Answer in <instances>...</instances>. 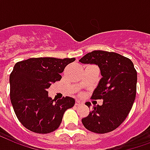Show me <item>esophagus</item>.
I'll return each instance as SVG.
<instances>
[{"label": "esophagus", "instance_id": "1", "mask_svg": "<svg viewBox=\"0 0 150 150\" xmlns=\"http://www.w3.org/2000/svg\"><path fill=\"white\" fill-rule=\"evenodd\" d=\"M81 102L80 100H76V102H75V104H76V106H78V105H81Z\"/></svg>", "mask_w": 150, "mask_h": 150}]
</instances>
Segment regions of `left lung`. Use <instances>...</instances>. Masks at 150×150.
I'll use <instances>...</instances> for the list:
<instances>
[{"mask_svg":"<svg viewBox=\"0 0 150 150\" xmlns=\"http://www.w3.org/2000/svg\"><path fill=\"white\" fill-rule=\"evenodd\" d=\"M80 62L97 65L103 76L91 97L103 100V104L93 106L82 123L92 132H111L122 124L131 110L136 97L137 71L130 59L104 50L88 53ZM90 104L86 103L88 108Z\"/></svg>","mask_w":150,"mask_h":150,"instance_id":"obj_1","label":"left lung"}]
</instances>
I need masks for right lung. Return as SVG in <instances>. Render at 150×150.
<instances>
[{
	"instance_id": "right-lung-1",
	"label": "right lung",
	"mask_w": 150,
	"mask_h": 150,
	"mask_svg": "<svg viewBox=\"0 0 150 150\" xmlns=\"http://www.w3.org/2000/svg\"><path fill=\"white\" fill-rule=\"evenodd\" d=\"M72 58H31L16 63L10 74V100L19 121L32 132L48 134L58 129L65 111L74 106V98L54 100L47 90L62 79Z\"/></svg>"
}]
</instances>
